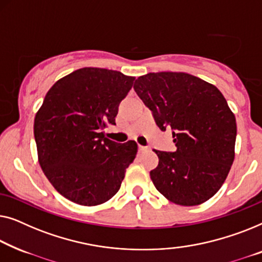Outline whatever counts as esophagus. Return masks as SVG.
<instances>
[{
    "label": "esophagus",
    "mask_w": 262,
    "mask_h": 262,
    "mask_svg": "<svg viewBox=\"0 0 262 262\" xmlns=\"http://www.w3.org/2000/svg\"><path fill=\"white\" fill-rule=\"evenodd\" d=\"M150 148L148 146H139V152L143 153V152H148Z\"/></svg>",
    "instance_id": "1"
}]
</instances>
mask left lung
Wrapping results in <instances>:
<instances>
[{"label":"left lung","instance_id":"obj_1","mask_svg":"<svg viewBox=\"0 0 262 262\" xmlns=\"http://www.w3.org/2000/svg\"><path fill=\"white\" fill-rule=\"evenodd\" d=\"M134 90L161 130H172L174 152L156 150L149 172L159 192L192 206L210 200L226 180L235 157L236 120L215 85L184 72L147 73Z\"/></svg>","mask_w":262,"mask_h":262}]
</instances>
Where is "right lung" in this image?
Wrapping results in <instances>:
<instances>
[{"mask_svg":"<svg viewBox=\"0 0 262 262\" xmlns=\"http://www.w3.org/2000/svg\"><path fill=\"white\" fill-rule=\"evenodd\" d=\"M134 77L113 70L83 68L62 77L46 94L34 119V138L43 173L73 203H104L120 190L134 161L135 141L104 136Z\"/></svg>","mask_w":262,"mask_h":262,"instance_id":"1","label":"right lung"}]
</instances>
